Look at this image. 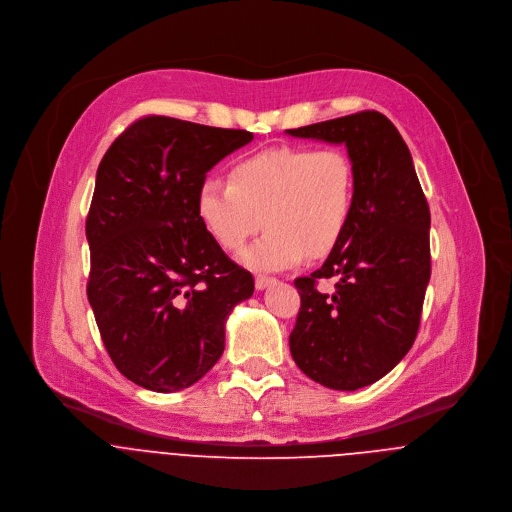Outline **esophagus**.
Here are the masks:
<instances>
[{
	"mask_svg": "<svg viewBox=\"0 0 512 512\" xmlns=\"http://www.w3.org/2000/svg\"><path fill=\"white\" fill-rule=\"evenodd\" d=\"M276 284V278L270 276H256V290H266L268 286Z\"/></svg>",
	"mask_w": 512,
	"mask_h": 512,
	"instance_id": "esophagus-1",
	"label": "esophagus"
}]
</instances>
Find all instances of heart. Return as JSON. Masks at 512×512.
I'll use <instances>...</instances> for the list:
<instances>
[{"mask_svg":"<svg viewBox=\"0 0 512 512\" xmlns=\"http://www.w3.org/2000/svg\"><path fill=\"white\" fill-rule=\"evenodd\" d=\"M352 208L354 166L338 148L260 150L232 166L230 182L206 178L196 192L204 230L228 252L268 226L240 258L256 272L294 268L308 252L326 256L346 232Z\"/></svg>","mask_w":512,"mask_h":512,"instance_id":"obj_1","label":"heart"}]
</instances>
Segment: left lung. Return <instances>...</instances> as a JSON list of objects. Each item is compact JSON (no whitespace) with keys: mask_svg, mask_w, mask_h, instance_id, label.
<instances>
[{"mask_svg":"<svg viewBox=\"0 0 512 512\" xmlns=\"http://www.w3.org/2000/svg\"><path fill=\"white\" fill-rule=\"evenodd\" d=\"M342 144L354 166V208L322 268L294 284L300 312L290 334L298 368L332 390H358L410 350L430 280V210L412 156L380 112L286 130ZM337 290L320 293L318 279Z\"/></svg>","mask_w":512,"mask_h":512,"instance_id":"1","label":"left lung"}]
</instances>
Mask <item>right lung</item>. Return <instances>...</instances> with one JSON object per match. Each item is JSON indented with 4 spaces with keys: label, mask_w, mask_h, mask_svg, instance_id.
Segmentation results:
<instances>
[{
    "label": "right lung",
    "mask_w": 512,
    "mask_h": 512,
    "mask_svg": "<svg viewBox=\"0 0 512 512\" xmlns=\"http://www.w3.org/2000/svg\"><path fill=\"white\" fill-rule=\"evenodd\" d=\"M166 116L134 122L98 166L86 220L88 300L116 368L138 386L176 392L222 356L226 318L254 292L196 214V192L228 154L250 144Z\"/></svg>",
    "instance_id": "1"
}]
</instances>
